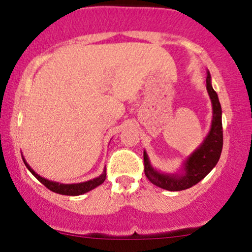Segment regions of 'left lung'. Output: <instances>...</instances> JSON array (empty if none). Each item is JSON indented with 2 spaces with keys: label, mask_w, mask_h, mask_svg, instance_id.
I'll return each instance as SVG.
<instances>
[{
  "label": "left lung",
  "mask_w": 252,
  "mask_h": 252,
  "mask_svg": "<svg viewBox=\"0 0 252 252\" xmlns=\"http://www.w3.org/2000/svg\"><path fill=\"white\" fill-rule=\"evenodd\" d=\"M206 89L212 103V123H211L210 131L200 146L182 163L181 172L163 173L155 169L150 163L146 150L143 152L144 174L152 184L160 189L173 190V192L189 189L201 181L218 163L222 149L221 106L218 94L211 84V74L209 71L206 77Z\"/></svg>",
  "instance_id": "obj_1"
}]
</instances>
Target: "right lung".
Returning a JSON list of instances; mask_svg holds the SVG:
<instances>
[{
    "label": "right lung",
    "instance_id": "add662e5",
    "mask_svg": "<svg viewBox=\"0 0 252 252\" xmlns=\"http://www.w3.org/2000/svg\"><path fill=\"white\" fill-rule=\"evenodd\" d=\"M22 160H24V162L26 164V167L28 168V170H30L32 174L35 176L37 180L41 182L42 185H45V186L47 187L50 190H52V192H56V193H58V194H63V195L84 194V193H88L91 189H96V187L99 186V185H102L106 178V172H105V169H104L102 174H100L99 176H97V178L92 179V180H89L85 182H79V184H59V182L48 180V179H45V178H42V176H40L39 174H36V173L33 170V168H32L30 164L27 163V161L25 160L24 156H22Z\"/></svg>",
    "mask_w": 252,
    "mask_h": 252
}]
</instances>
